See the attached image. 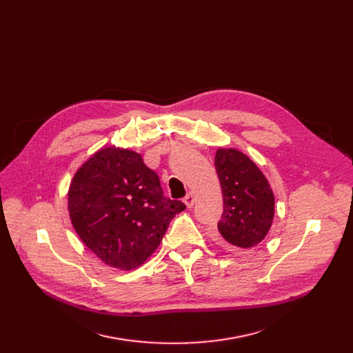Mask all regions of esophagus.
<instances>
[{
  "label": "esophagus",
  "instance_id": "esophagus-1",
  "mask_svg": "<svg viewBox=\"0 0 353 353\" xmlns=\"http://www.w3.org/2000/svg\"><path fill=\"white\" fill-rule=\"evenodd\" d=\"M194 203H196V196L193 193H188L184 199V204L187 205V208H191L194 205Z\"/></svg>",
  "mask_w": 353,
  "mask_h": 353
}]
</instances>
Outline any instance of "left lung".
<instances>
[{
	"label": "left lung",
	"mask_w": 353,
	"mask_h": 353,
	"mask_svg": "<svg viewBox=\"0 0 353 353\" xmlns=\"http://www.w3.org/2000/svg\"><path fill=\"white\" fill-rule=\"evenodd\" d=\"M214 165L223 200L219 236L236 249L258 246L274 218V194L266 176L249 156L234 148H218Z\"/></svg>",
	"instance_id": "8db88e82"
}]
</instances>
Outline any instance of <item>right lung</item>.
I'll list each match as a JSON object with an SVG mask.
<instances>
[{
  "instance_id": "add662e5",
  "label": "right lung",
  "mask_w": 353,
  "mask_h": 353,
  "mask_svg": "<svg viewBox=\"0 0 353 353\" xmlns=\"http://www.w3.org/2000/svg\"><path fill=\"white\" fill-rule=\"evenodd\" d=\"M72 225L83 243L108 266L134 270L185 210L163 196L157 174L134 150L105 146L76 172L68 193Z\"/></svg>"
}]
</instances>
